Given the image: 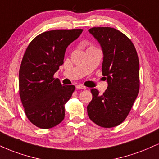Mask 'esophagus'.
Here are the masks:
<instances>
[{"mask_svg":"<svg viewBox=\"0 0 159 159\" xmlns=\"http://www.w3.org/2000/svg\"><path fill=\"white\" fill-rule=\"evenodd\" d=\"M76 88L77 89H82V90H86V87L81 84H78L76 85Z\"/></svg>","mask_w":159,"mask_h":159,"instance_id":"34e87169","label":"esophagus"}]
</instances>
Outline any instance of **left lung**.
<instances>
[{"label":"left lung","mask_w":159,"mask_h":159,"mask_svg":"<svg viewBox=\"0 0 159 159\" xmlns=\"http://www.w3.org/2000/svg\"><path fill=\"white\" fill-rule=\"evenodd\" d=\"M89 32L102 49V70L108 85L102 95L91 89L93 98L87 114L99 126L115 127L127 117L139 93L138 56L132 42L116 29L92 27Z\"/></svg>","instance_id":"1"}]
</instances>
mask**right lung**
Listing matches in <instances>:
<instances>
[{
	"mask_svg": "<svg viewBox=\"0 0 159 159\" xmlns=\"http://www.w3.org/2000/svg\"><path fill=\"white\" fill-rule=\"evenodd\" d=\"M82 31L44 32L36 36L25 51L19 69V95L27 117L40 129H51L64 119V105L75 87L63 86L54 75L63 65L66 49Z\"/></svg>",
	"mask_w": 159,
	"mask_h": 159,
	"instance_id": "1",
	"label": "right lung"
}]
</instances>
